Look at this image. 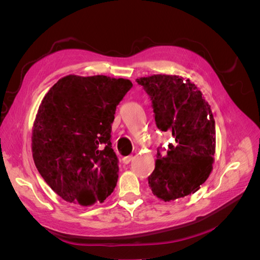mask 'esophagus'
<instances>
[{
	"instance_id": "1",
	"label": "esophagus",
	"mask_w": 260,
	"mask_h": 260,
	"mask_svg": "<svg viewBox=\"0 0 260 260\" xmlns=\"http://www.w3.org/2000/svg\"><path fill=\"white\" fill-rule=\"evenodd\" d=\"M132 159H133V155L125 156V157H123V158H122V162H123L124 165H128Z\"/></svg>"
}]
</instances>
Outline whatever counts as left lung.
I'll use <instances>...</instances> for the list:
<instances>
[{"label":"left lung","instance_id":"1","mask_svg":"<svg viewBox=\"0 0 260 260\" xmlns=\"http://www.w3.org/2000/svg\"><path fill=\"white\" fill-rule=\"evenodd\" d=\"M152 101L157 128L176 143L161 155L157 148L155 169L147 178L157 198L170 202L191 195L209 177L216 147L215 119L202 92L179 76L154 75L137 79Z\"/></svg>","mask_w":260,"mask_h":260}]
</instances>
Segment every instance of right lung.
<instances>
[{"label": "right lung", "instance_id": "1", "mask_svg": "<svg viewBox=\"0 0 260 260\" xmlns=\"http://www.w3.org/2000/svg\"><path fill=\"white\" fill-rule=\"evenodd\" d=\"M130 80L66 76L45 94L32 130L38 171L62 200L82 206L104 202L118 180L111 132Z\"/></svg>", "mask_w": 260, "mask_h": 260}]
</instances>
